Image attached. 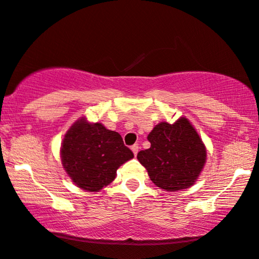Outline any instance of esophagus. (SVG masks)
<instances>
[{"label": "esophagus", "mask_w": 259, "mask_h": 259, "mask_svg": "<svg viewBox=\"0 0 259 259\" xmlns=\"http://www.w3.org/2000/svg\"><path fill=\"white\" fill-rule=\"evenodd\" d=\"M139 149H140V147H139V144H134V146L132 147V150H133V153H134V155H137V153H139Z\"/></svg>", "instance_id": "1"}]
</instances>
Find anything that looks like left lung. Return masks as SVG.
Wrapping results in <instances>:
<instances>
[{
    "mask_svg": "<svg viewBox=\"0 0 259 259\" xmlns=\"http://www.w3.org/2000/svg\"><path fill=\"white\" fill-rule=\"evenodd\" d=\"M148 141L150 148L141 150L137 160L157 187L175 192L194 185L205 165L206 147L187 118L158 123Z\"/></svg>",
    "mask_w": 259,
    "mask_h": 259,
    "instance_id": "left-lung-1",
    "label": "left lung"
}]
</instances>
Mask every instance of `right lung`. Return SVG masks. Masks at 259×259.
Listing matches in <instances>:
<instances>
[{
    "label": "right lung",
    "instance_id": "1",
    "mask_svg": "<svg viewBox=\"0 0 259 259\" xmlns=\"http://www.w3.org/2000/svg\"><path fill=\"white\" fill-rule=\"evenodd\" d=\"M60 156L65 171L79 188L98 192L115 180L117 169L134 154L118 133L82 117L65 134Z\"/></svg>",
    "mask_w": 259,
    "mask_h": 259
}]
</instances>
